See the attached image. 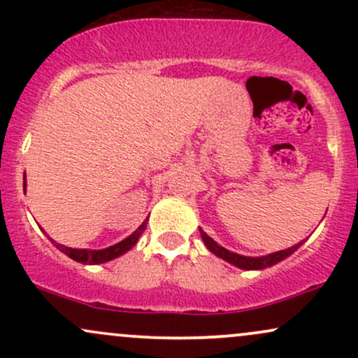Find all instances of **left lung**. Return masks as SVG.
<instances>
[{
	"label": "left lung",
	"mask_w": 358,
	"mask_h": 358,
	"mask_svg": "<svg viewBox=\"0 0 358 358\" xmlns=\"http://www.w3.org/2000/svg\"><path fill=\"white\" fill-rule=\"evenodd\" d=\"M200 236H202L203 244L207 245V249L210 250V252L215 254L217 257H220V259H224V261L231 262V264L237 266V268L248 269V271H257V269L271 268V266L278 264V262L282 261V259H286L287 256H291V254H293L294 250H296V249L299 248V245L303 244V242H299V244H294L293 248L285 249V250H278V252L268 254V256L248 257V256H241V254L231 252V250H227L225 248H222V245L217 244V242L213 241L212 237H208L207 234H205V232L202 231V229H200Z\"/></svg>",
	"instance_id": "8db88e82"
}]
</instances>
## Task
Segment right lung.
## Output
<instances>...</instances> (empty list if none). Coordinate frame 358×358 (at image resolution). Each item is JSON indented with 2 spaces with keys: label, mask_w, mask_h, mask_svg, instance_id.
I'll list each match as a JSON object with an SVG mask.
<instances>
[{
  "label": "right lung",
  "mask_w": 358,
  "mask_h": 358,
  "mask_svg": "<svg viewBox=\"0 0 358 358\" xmlns=\"http://www.w3.org/2000/svg\"><path fill=\"white\" fill-rule=\"evenodd\" d=\"M24 187H27V183L23 182V190H24ZM146 224H148V219L143 222V224L139 225L136 231L131 234L129 237H126L124 241L117 242V244L110 245V248L99 249V250L72 249V248H67V245H64V244H59V242H55L53 239H50V241H52V244L60 250V252H64L65 256H69L71 259H73V261L82 262V264H102V262L113 261V259L122 256V254L127 252V250L133 249L134 245H136L139 236H141V234L145 232Z\"/></svg>",
  "instance_id": "add662e5"
}]
</instances>
